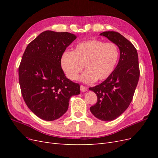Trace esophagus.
Here are the masks:
<instances>
[{"label":"esophagus","mask_w":158,"mask_h":158,"mask_svg":"<svg viewBox=\"0 0 158 158\" xmlns=\"http://www.w3.org/2000/svg\"><path fill=\"white\" fill-rule=\"evenodd\" d=\"M80 90H81V92H86V91L88 90V88H86V87H85V86H84V85H80Z\"/></svg>","instance_id":"34e87169"}]
</instances>
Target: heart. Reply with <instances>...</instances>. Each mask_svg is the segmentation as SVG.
Listing matches in <instances>:
<instances>
[{
	"label": "heart",
	"mask_w": 158,
	"mask_h": 158,
	"mask_svg": "<svg viewBox=\"0 0 158 158\" xmlns=\"http://www.w3.org/2000/svg\"><path fill=\"white\" fill-rule=\"evenodd\" d=\"M119 51L116 44L98 40H89L78 44L73 51L64 52L60 65L66 77L76 80L85 66L81 76L82 82L90 83L103 81L112 74L117 64Z\"/></svg>",
	"instance_id": "heart-1"
}]
</instances>
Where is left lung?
I'll list each match as a JSON object with an SVG mask.
<instances>
[{"label":"left lung","mask_w":158,"mask_h":158,"mask_svg":"<svg viewBox=\"0 0 158 158\" xmlns=\"http://www.w3.org/2000/svg\"><path fill=\"white\" fill-rule=\"evenodd\" d=\"M100 35L116 44L120 51L118 63L112 74L100 84L89 88L98 102L90 111L99 120L111 121L125 112L131 103L140 76L137 51L131 43L116 31H104Z\"/></svg>","instance_id":"left-lung-1"}]
</instances>
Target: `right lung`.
Listing matches in <instances>:
<instances>
[{
	"label": "right lung",
	"instance_id": "right-lung-1",
	"mask_svg": "<svg viewBox=\"0 0 158 158\" xmlns=\"http://www.w3.org/2000/svg\"><path fill=\"white\" fill-rule=\"evenodd\" d=\"M76 36L69 32L45 31L28 44L18 69L22 97L31 111L45 121L58 119L69 100L80 93V85L66 77L60 58Z\"/></svg>",
	"mask_w": 158,
	"mask_h": 158
}]
</instances>
